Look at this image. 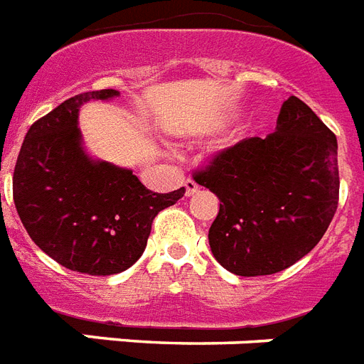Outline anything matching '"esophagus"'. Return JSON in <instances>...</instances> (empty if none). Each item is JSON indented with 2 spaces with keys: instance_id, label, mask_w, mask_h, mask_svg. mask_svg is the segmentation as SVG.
Here are the masks:
<instances>
[{
  "instance_id": "34e87169",
  "label": "esophagus",
  "mask_w": 364,
  "mask_h": 364,
  "mask_svg": "<svg viewBox=\"0 0 364 364\" xmlns=\"http://www.w3.org/2000/svg\"><path fill=\"white\" fill-rule=\"evenodd\" d=\"M184 188H186V197L196 196L197 191H199V186H197L196 180H186Z\"/></svg>"
}]
</instances>
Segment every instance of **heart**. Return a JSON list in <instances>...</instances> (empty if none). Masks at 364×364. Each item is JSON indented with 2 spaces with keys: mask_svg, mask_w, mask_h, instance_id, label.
<instances>
[{
  "mask_svg": "<svg viewBox=\"0 0 364 364\" xmlns=\"http://www.w3.org/2000/svg\"><path fill=\"white\" fill-rule=\"evenodd\" d=\"M257 127H259V122L254 120V122H252V124H250L248 127H246V133H254L255 129H257Z\"/></svg>",
  "mask_w": 364,
  "mask_h": 364,
  "instance_id": "1",
  "label": "heart"
}]
</instances>
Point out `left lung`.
Wrapping results in <instances>:
<instances>
[{
  "mask_svg": "<svg viewBox=\"0 0 364 364\" xmlns=\"http://www.w3.org/2000/svg\"><path fill=\"white\" fill-rule=\"evenodd\" d=\"M220 199L212 255L237 276L291 267L321 240L338 205V142L306 103L282 105L276 132L218 154L196 174Z\"/></svg>",
  "mask_w": 364,
  "mask_h": 364,
  "instance_id": "obj_1",
  "label": "left lung"
}]
</instances>
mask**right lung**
Returning <instances> with one entry per match:
<instances>
[{
	"instance_id": "add662e5",
	"label": "right lung",
	"mask_w": 364,
	"mask_h": 364,
	"mask_svg": "<svg viewBox=\"0 0 364 364\" xmlns=\"http://www.w3.org/2000/svg\"><path fill=\"white\" fill-rule=\"evenodd\" d=\"M118 95V90L78 94L35 122L13 176L14 205L31 240L65 269L92 276L129 269L146 248L154 218L186 191L154 193L132 168L86 150L80 107Z\"/></svg>"
}]
</instances>
